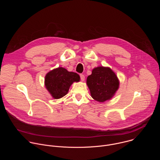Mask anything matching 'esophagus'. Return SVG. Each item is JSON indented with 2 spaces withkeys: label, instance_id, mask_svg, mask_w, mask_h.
I'll use <instances>...</instances> for the list:
<instances>
[{
  "label": "esophagus",
  "instance_id": "1",
  "mask_svg": "<svg viewBox=\"0 0 160 160\" xmlns=\"http://www.w3.org/2000/svg\"><path fill=\"white\" fill-rule=\"evenodd\" d=\"M80 78H81V80H82V82H83V81L85 80V76H84L83 75L81 74V75H80Z\"/></svg>",
  "mask_w": 160,
  "mask_h": 160
}]
</instances>
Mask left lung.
I'll list each match as a JSON object with an SVG mask.
<instances>
[{
  "label": "left lung",
  "mask_w": 160,
  "mask_h": 160,
  "mask_svg": "<svg viewBox=\"0 0 160 160\" xmlns=\"http://www.w3.org/2000/svg\"><path fill=\"white\" fill-rule=\"evenodd\" d=\"M91 97L99 102L111 99L119 88L120 81L109 67L94 68L87 78Z\"/></svg>",
  "instance_id": "8db88e82"
}]
</instances>
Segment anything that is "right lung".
Segmentation results:
<instances>
[{"label": "right lung", "instance_id": "add662e5", "mask_svg": "<svg viewBox=\"0 0 160 160\" xmlns=\"http://www.w3.org/2000/svg\"><path fill=\"white\" fill-rule=\"evenodd\" d=\"M80 79L77 73L68 72L62 67H58L46 74L44 84L51 96L58 99L66 95L72 83L79 82Z\"/></svg>", "mask_w": 160, "mask_h": 160}]
</instances>
